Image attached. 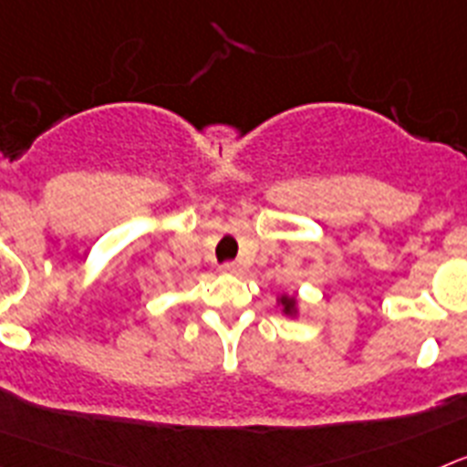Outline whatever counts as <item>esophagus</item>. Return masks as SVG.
I'll list each match as a JSON object with an SVG mask.
<instances>
[{"label": "esophagus", "mask_w": 467, "mask_h": 467, "mask_svg": "<svg viewBox=\"0 0 467 467\" xmlns=\"http://www.w3.org/2000/svg\"><path fill=\"white\" fill-rule=\"evenodd\" d=\"M221 270L228 275H239L242 273V265H239V263H223Z\"/></svg>", "instance_id": "1"}]
</instances>
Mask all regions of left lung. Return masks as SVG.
Segmentation results:
<instances>
[{"label":"left lung","instance_id":"left-lung-1","mask_svg":"<svg viewBox=\"0 0 467 467\" xmlns=\"http://www.w3.org/2000/svg\"><path fill=\"white\" fill-rule=\"evenodd\" d=\"M279 303H282V307H284V315H296V298H294V296L282 294V296H279Z\"/></svg>","mask_w":467,"mask_h":467}]
</instances>
